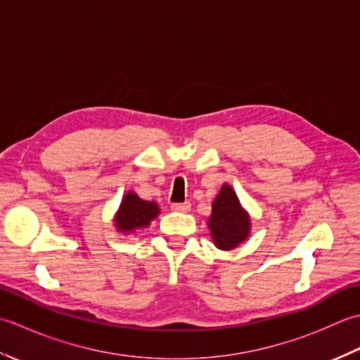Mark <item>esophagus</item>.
Wrapping results in <instances>:
<instances>
[{"instance_id":"esophagus-1","label":"esophagus","mask_w":360,"mask_h":360,"mask_svg":"<svg viewBox=\"0 0 360 360\" xmlns=\"http://www.w3.org/2000/svg\"><path fill=\"white\" fill-rule=\"evenodd\" d=\"M171 210L172 211H177V212H189L191 211V203L185 202V203H172L171 205Z\"/></svg>"}]
</instances>
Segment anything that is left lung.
<instances>
[{"label": "left lung", "mask_w": 360, "mask_h": 360, "mask_svg": "<svg viewBox=\"0 0 360 360\" xmlns=\"http://www.w3.org/2000/svg\"><path fill=\"white\" fill-rule=\"evenodd\" d=\"M250 216L242 208L234 189L225 183L212 202L208 226L214 245L221 250H233L250 234Z\"/></svg>", "instance_id": "1"}]
</instances>
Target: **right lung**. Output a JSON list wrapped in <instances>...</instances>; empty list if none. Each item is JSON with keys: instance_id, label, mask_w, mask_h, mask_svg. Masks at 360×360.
Masks as SVG:
<instances>
[{"instance_id": "obj_1", "label": "right lung", "mask_w": 360, "mask_h": 360, "mask_svg": "<svg viewBox=\"0 0 360 360\" xmlns=\"http://www.w3.org/2000/svg\"><path fill=\"white\" fill-rule=\"evenodd\" d=\"M158 214L160 208L155 202L139 199L134 191H129L124 195L120 210L115 216V226L118 229V231L129 234L135 230L149 226Z\"/></svg>"}]
</instances>
